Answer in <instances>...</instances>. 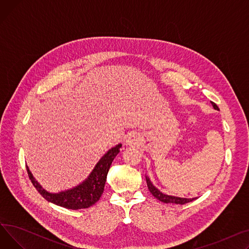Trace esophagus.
Returning <instances> with one entry per match:
<instances>
[{"instance_id":"34e87169","label":"esophagus","mask_w":249,"mask_h":249,"mask_svg":"<svg viewBox=\"0 0 249 249\" xmlns=\"http://www.w3.org/2000/svg\"><path fill=\"white\" fill-rule=\"evenodd\" d=\"M127 143L128 144H133L134 143V141H135V139H134V136H129L128 138H127Z\"/></svg>"}]
</instances>
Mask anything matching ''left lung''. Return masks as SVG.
<instances>
[{
  "label": "left lung",
  "instance_id": "8db88e82",
  "mask_svg": "<svg viewBox=\"0 0 249 249\" xmlns=\"http://www.w3.org/2000/svg\"><path fill=\"white\" fill-rule=\"evenodd\" d=\"M212 105L214 109L216 110H219L218 106L212 102ZM146 182H147V187H148V190L150 191V193L154 196V197L156 199H159L160 201L163 202V203H172V204H179V205H184L186 203H190L194 200H196V198H193V199H187V198H178V197H174V196H168V195H164L162 194L160 191H159L158 189H156L152 184L150 179L146 177Z\"/></svg>",
  "mask_w": 249,
  "mask_h": 249
}]
</instances>
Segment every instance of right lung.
Instances as JSON below:
<instances>
[{
    "label": "right lung",
    "mask_w": 249,
    "mask_h": 249,
    "mask_svg": "<svg viewBox=\"0 0 249 249\" xmlns=\"http://www.w3.org/2000/svg\"><path fill=\"white\" fill-rule=\"evenodd\" d=\"M121 146V144H118L105 154L97 163L89 178L81 185L58 194H51L42 189V187L33 178L29 168L27 166H26V168H27L28 177L33 186L44 199L63 208L71 209V210H80V209H86L93 206L100 200L104 192L105 184H106L109 168L115 156L119 153Z\"/></svg>",
    "instance_id": "add662e5"
}]
</instances>
